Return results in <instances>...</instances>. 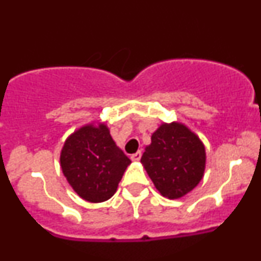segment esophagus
Listing matches in <instances>:
<instances>
[{"label": "esophagus", "mask_w": 261, "mask_h": 261, "mask_svg": "<svg viewBox=\"0 0 261 261\" xmlns=\"http://www.w3.org/2000/svg\"><path fill=\"white\" fill-rule=\"evenodd\" d=\"M130 158H131V161H133V162H139V161H140V158H141V152H140V151H137L136 153L131 154V155H130Z\"/></svg>", "instance_id": "esophagus-1"}]
</instances>
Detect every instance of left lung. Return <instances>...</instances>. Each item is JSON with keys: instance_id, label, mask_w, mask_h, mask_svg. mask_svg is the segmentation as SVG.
I'll list each match as a JSON object with an SVG mask.
<instances>
[{"instance_id": "left-lung-1", "label": "left lung", "mask_w": 261, "mask_h": 261, "mask_svg": "<svg viewBox=\"0 0 261 261\" xmlns=\"http://www.w3.org/2000/svg\"><path fill=\"white\" fill-rule=\"evenodd\" d=\"M141 163L162 195L170 200L180 199L203 178L205 145L182 122H162L152 134Z\"/></svg>"}]
</instances>
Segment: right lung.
I'll use <instances>...</instances> for the list:
<instances>
[{"label":"right lung","instance_id":"obj_1","mask_svg":"<svg viewBox=\"0 0 261 261\" xmlns=\"http://www.w3.org/2000/svg\"><path fill=\"white\" fill-rule=\"evenodd\" d=\"M131 161L113 140L106 122L92 121L68 135L60 166L74 193L88 202L109 200Z\"/></svg>","mask_w":261,"mask_h":261}]
</instances>
